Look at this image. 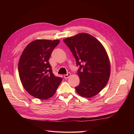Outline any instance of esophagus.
<instances>
[{"mask_svg":"<svg viewBox=\"0 0 134 134\" xmlns=\"http://www.w3.org/2000/svg\"><path fill=\"white\" fill-rule=\"evenodd\" d=\"M71 75V73L70 72H68L67 74H65V75H64V78H65V79H67V78H69V76Z\"/></svg>","mask_w":134,"mask_h":134,"instance_id":"obj_1","label":"esophagus"}]
</instances>
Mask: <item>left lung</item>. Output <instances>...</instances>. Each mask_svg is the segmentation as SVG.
<instances>
[{
    "instance_id": "obj_1",
    "label": "left lung",
    "mask_w": 134,
    "mask_h": 134,
    "mask_svg": "<svg viewBox=\"0 0 134 134\" xmlns=\"http://www.w3.org/2000/svg\"><path fill=\"white\" fill-rule=\"evenodd\" d=\"M71 51L79 67L80 83L75 87L79 95L89 98L96 96L107 84L110 72L109 60L103 45L87 33H79L63 40Z\"/></svg>"
}]
</instances>
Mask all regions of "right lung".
<instances>
[{"label": "right lung", "instance_id": "add662e5", "mask_svg": "<svg viewBox=\"0 0 134 134\" xmlns=\"http://www.w3.org/2000/svg\"><path fill=\"white\" fill-rule=\"evenodd\" d=\"M59 40H36L25 48L20 57L18 72L25 89L34 97L47 99L55 93L62 78L53 74L49 59Z\"/></svg>", "mask_w": 134, "mask_h": 134}]
</instances>
